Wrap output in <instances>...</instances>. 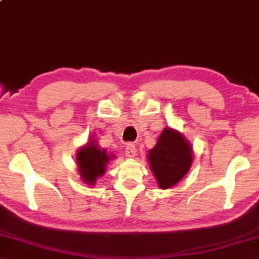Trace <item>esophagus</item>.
Listing matches in <instances>:
<instances>
[{"label":"esophagus","mask_w":259,"mask_h":259,"mask_svg":"<svg viewBox=\"0 0 259 259\" xmlns=\"http://www.w3.org/2000/svg\"><path fill=\"white\" fill-rule=\"evenodd\" d=\"M126 157L127 158H134L136 155V148L135 145L133 143H128L127 145H126Z\"/></svg>","instance_id":"1"}]
</instances>
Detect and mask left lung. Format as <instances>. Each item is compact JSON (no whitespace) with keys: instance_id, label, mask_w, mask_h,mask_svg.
Returning a JSON list of instances; mask_svg holds the SVG:
<instances>
[{"instance_id":"left-lung-1","label":"left lung","mask_w":259,"mask_h":259,"mask_svg":"<svg viewBox=\"0 0 259 259\" xmlns=\"http://www.w3.org/2000/svg\"><path fill=\"white\" fill-rule=\"evenodd\" d=\"M148 160L158 186L168 189L177 185L193 163V148L179 131L164 127L157 144L149 150Z\"/></svg>"}]
</instances>
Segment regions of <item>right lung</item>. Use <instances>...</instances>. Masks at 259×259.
Masks as SVG:
<instances>
[{
    "mask_svg": "<svg viewBox=\"0 0 259 259\" xmlns=\"http://www.w3.org/2000/svg\"><path fill=\"white\" fill-rule=\"evenodd\" d=\"M77 172L85 185L95 186L97 179L105 175L107 164L115 154H109L106 149H101L94 138L77 150L76 152Z\"/></svg>",
    "mask_w": 259,
    "mask_h": 259,
    "instance_id": "obj_1",
    "label": "right lung"
}]
</instances>
